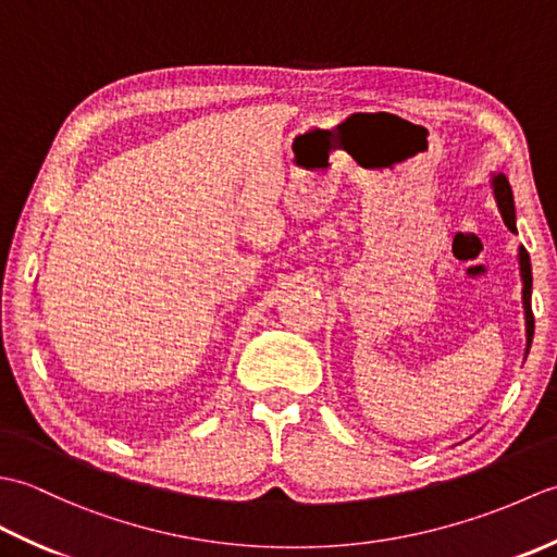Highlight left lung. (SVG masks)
Wrapping results in <instances>:
<instances>
[{
	"instance_id": "1",
	"label": "left lung",
	"mask_w": 557,
	"mask_h": 557,
	"mask_svg": "<svg viewBox=\"0 0 557 557\" xmlns=\"http://www.w3.org/2000/svg\"><path fill=\"white\" fill-rule=\"evenodd\" d=\"M493 194L498 200L500 215L507 224V230L517 234L515 224V198H512V186L507 182L505 174H493ZM519 270H522V301H524V315H527V354L531 347V339H534V313H531V260L524 246H519Z\"/></svg>"
}]
</instances>
